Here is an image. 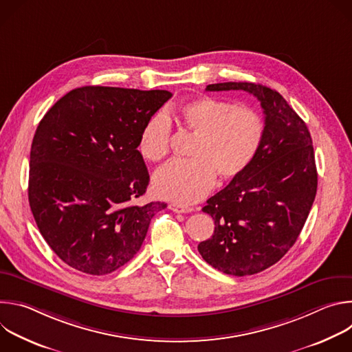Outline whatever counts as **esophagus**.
I'll return each instance as SVG.
<instances>
[{"instance_id": "1", "label": "esophagus", "mask_w": 352, "mask_h": 352, "mask_svg": "<svg viewBox=\"0 0 352 352\" xmlns=\"http://www.w3.org/2000/svg\"><path fill=\"white\" fill-rule=\"evenodd\" d=\"M168 208H170L174 213H189V212H192V210H193V209H192V208H189V206L175 205V204H171Z\"/></svg>"}]
</instances>
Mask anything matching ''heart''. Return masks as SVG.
I'll return each mask as SVG.
<instances>
[{"label":"heart","instance_id":"obj_1","mask_svg":"<svg viewBox=\"0 0 352 352\" xmlns=\"http://www.w3.org/2000/svg\"><path fill=\"white\" fill-rule=\"evenodd\" d=\"M196 133L190 156L173 160L153 177L155 192L178 205H190L208 195L216 174L228 181L243 174L256 159L265 140L262 116L250 107L235 106L216 97H196L150 117L139 136V152L148 162H160L168 153L171 122Z\"/></svg>","mask_w":352,"mask_h":352}]
</instances>
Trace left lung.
Returning <instances> with one entry per match:
<instances>
[{
    "mask_svg": "<svg viewBox=\"0 0 352 352\" xmlns=\"http://www.w3.org/2000/svg\"><path fill=\"white\" fill-rule=\"evenodd\" d=\"M206 90L254 94L263 109L266 133L249 168L208 199L202 210L216 227L197 250L226 274H256L288 252L308 219L318 189L312 138L285 98L267 86L224 82Z\"/></svg>",
    "mask_w": 352,
    "mask_h": 352,
    "instance_id": "left-lung-1",
    "label": "left lung"
}]
</instances>
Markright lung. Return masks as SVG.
I'll return each instance as SVG.
<instances>
[{"label":"right lung","instance_id":"right-lung-1","mask_svg":"<svg viewBox=\"0 0 352 352\" xmlns=\"http://www.w3.org/2000/svg\"><path fill=\"white\" fill-rule=\"evenodd\" d=\"M173 94L83 86L40 121L30 148L29 205L40 234L68 266L109 274L140 249L163 202L139 205L148 173L140 132Z\"/></svg>","mask_w":352,"mask_h":352}]
</instances>
